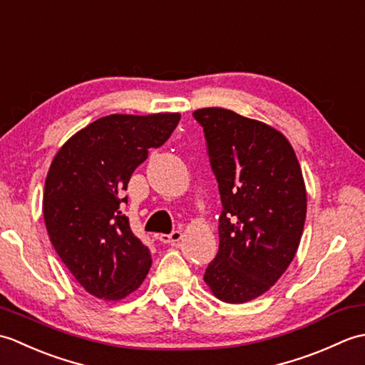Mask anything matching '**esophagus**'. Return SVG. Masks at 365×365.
I'll list each match as a JSON object with an SVG mask.
<instances>
[{
  "instance_id": "1",
  "label": "esophagus",
  "mask_w": 365,
  "mask_h": 365,
  "mask_svg": "<svg viewBox=\"0 0 365 365\" xmlns=\"http://www.w3.org/2000/svg\"><path fill=\"white\" fill-rule=\"evenodd\" d=\"M182 238V232L180 230H173L170 234H161L158 240L161 243H175Z\"/></svg>"
}]
</instances>
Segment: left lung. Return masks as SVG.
Segmentation results:
<instances>
[{"label":"left lung","instance_id":"1","mask_svg":"<svg viewBox=\"0 0 365 365\" xmlns=\"http://www.w3.org/2000/svg\"><path fill=\"white\" fill-rule=\"evenodd\" d=\"M192 115L204 128L222 204L220 250L204 281L216 298L242 304L265 293L297 254L304 180L290 143L267 123L222 108Z\"/></svg>","mask_w":365,"mask_h":365}]
</instances>
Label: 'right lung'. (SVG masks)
<instances>
[{
  "label": "right lung",
  "mask_w": 365,
  "mask_h": 365,
  "mask_svg": "<svg viewBox=\"0 0 365 365\" xmlns=\"http://www.w3.org/2000/svg\"><path fill=\"white\" fill-rule=\"evenodd\" d=\"M178 113L111 114L89 123L61 147L43 192V218L54 251L84 290L118 301L143 284L150 251L120 212L128 180L165 144Z\"/></svg>",
  "instance_id": "right-lung-1"
}]
</instances>
